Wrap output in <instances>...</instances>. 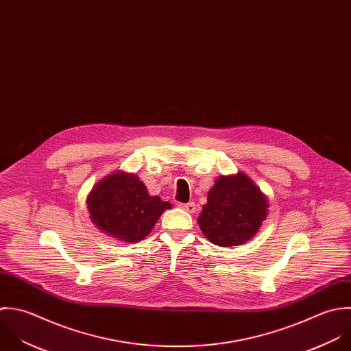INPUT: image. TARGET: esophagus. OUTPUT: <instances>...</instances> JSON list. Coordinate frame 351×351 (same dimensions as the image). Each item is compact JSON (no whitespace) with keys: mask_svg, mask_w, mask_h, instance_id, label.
<instances>
[{"mask_svg":"<svg viewBox=\"0 0 351 351\" xmlns=\"http://www.w3.org/2000/svg\"><path fill=\"white\" fill-rule=\"evenodd\" d=\"M178 207H180V208H182L184 211L191 213V214H193V213L196 211V204H195L193 202H189V203H186V204L181 203V204H178Z\"/></svg>","mask_w":351,"mask_h":351,"instance_id":"1","label":"esophagus"}]
</instances>
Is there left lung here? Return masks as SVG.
I'll return each mask as SVG.
<instances>
[{
	"label": "left lung",
	"instance_id": "left-lung-1",
	"mask_svg": "<svg viewBox=\"0 0 351 351\" xmlns=\"http://www.w3.org/2000/svg\"><path fill=\"white\" fill-rule=\"evenodd\" d=\"M269 203L245 173L221 176L208 191L207 203L197 218L206 238L219 246H237L258 232Z\"/></svg>",
	"mask_w": 351,
	"mask_h": 351
}]
</instances>
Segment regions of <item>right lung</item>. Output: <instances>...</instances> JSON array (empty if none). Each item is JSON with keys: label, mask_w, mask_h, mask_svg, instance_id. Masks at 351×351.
<instances>
[{"label": "right lung", "mask_w": 351, "mask_h": 351, "mask_svg": "<svg viewBox=\"0 0 351 351\" xmlns=\"http://www.w3.org/2000/svg\"><path fill=\"white\" fill-rule=\"evenodd\" d=\"M91 222L122 242H138L154 229L160 215L171 208L169 202L151 196L133 173L117 170L94 185L87 196Z\"/></svg>", "instance_id": "obj_1"}]
</instances>
